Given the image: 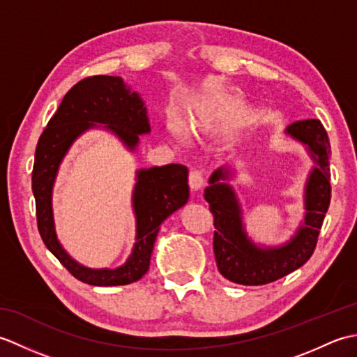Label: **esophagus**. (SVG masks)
<instances>
[{"label": "esophagus", "instance_id": "1", "mask_svg": "<svg viewBox=\"0 0 357 357\" xmlns=\"http://www.w3.org/2000/svg\"><path fill=\"white\" fill-rule=\"evenodd\" d=\"M188 183H190V187L198 190L206 183V176H204V170L201 169H192L190 174H188Z\"/></svg>", "mask_w": 357, "mask_h": 357}]
</instances>
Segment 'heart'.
Listing matches in <instances>:
<instances>
[{
  "label": "heart",
  "instance_id": "heart-1",
  "mask_svg": "<svg viewBox=\"0 0 357 357\" xmlns=\"http://www.w3.org/2000/svg\"><path fill=\"white\" fill-rule=\"evenodd\" d=\"M173 132H179V123H173Z\"/></svg>",
  "mask_w": 357,
  "mask_h": 357
}]
</instances>
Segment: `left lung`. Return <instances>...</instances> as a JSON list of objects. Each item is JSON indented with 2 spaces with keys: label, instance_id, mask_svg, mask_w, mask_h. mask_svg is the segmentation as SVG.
Instances as JSON below:
<instances>
[{
  "label": "left lung",
  "instance_id": "obj_1",
  "mask_svg": "<svg viewBox=\"0 0 357 357\" xmlns=\"http://www.w3.org/2000/svg\"><path fill=\"white\" fill-rule=\"evenodd\" d=\"M287 133L307 144L316 167L305 187V218L294 238L278 248L256 247L247 238L242 225L241 207L233 188L219 183L229 172L218 169L210 176L206 201L213 215V252L221 275L241 285H264L290 275L312 257L331 199L330 139L319 119L298 121L288 126Z\"/></svg>",
  "mask_w": 357,
  "mask_h": 357
}]
</instances>
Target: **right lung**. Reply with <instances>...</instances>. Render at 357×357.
Here are the masks:
<instances>
[{
  "label": "right lung",
  "mask_w": 357,
  "mask_h": 357,
  "mask_svg": "<svg viewBox=\"0 0 357 357\" xmlns=\"http://www.w3.org/2000/svg\"><path fill=\"white\" fill-rule=\"evenodd\" d=\"M93 123L105 124L128 149L138 146L139 135L150 132L146 107L139 95L126 87L119 77H87L63 98L55 115L38 141L32 172L36 224L41 239L52 255L81 282L96 287L127 285L146 275L161 224L188 201V170L169 164L138 172L133 207L136 213V244L123 267L92 270L75 262L56 239L52 213V187L59 162L72 142Z\"/></svg>",
  "instance_id": "right-lung-1"
}]
</instances>
